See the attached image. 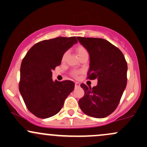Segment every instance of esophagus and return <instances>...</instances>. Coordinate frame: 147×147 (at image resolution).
Segmentation results:
<instances>
[{"label":"esophagus","instance_id":"esophagus-1","mask_svg":"<svg viewBox=\"0 0 147 147\" xmlns=\"http://www.w3.org/2000/svg\"><path fill=\"white\" fill-rule=\"evenodd\" d=\"M80 86V84L77 82H75V87H76V88H78V87Z\"/></svg>","mask_w":147,"mask_h":147}]
</instances>
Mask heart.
I'll return each mask as SVG.
<instances>
[{
	"label": "heart",
	"instance_id": "1",
	"mask_svg": "<svg viewBox=\"0 0 147 147\" xmlns=\"http://www.w3.org/2000/svg\"><path fill=\"white\" fill-rule=\"evenodd\" d=\"M76 51H77V54H78L79 57L80 58H82V57H83V56H88V51H87V49H86V48L84 47L83 46L77 47L76 48ZM67 51H65V52L63 54V56H62L63 62L65 61L66 58H67ZM80 72H81V71H80V70H72V72H71V75L74 77H77L79 75H80Z\"/></svg>",
	"mask_w": 147,
	"mask_h": 147
}]
</instances>
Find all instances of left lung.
<instances>
[{
  "label": "left lung",
  "instance_id": "obj_1",
  "mask_svg": "<svg viewBox=\"0 0 147 147\" xmlns=\"http://www.w3.org/2000/svg\"><path fill=\"white\" fill-rule=\"evenodd\" d=\"M90 56L87 79L98 80L91 88L82 84L84 96L79 100L82 112L94 118H105L117 109L127 84L126 61L121 50L102 38L77 37Z\"/></svg>",
  "mask_w": 147,
  "mask_h": 147
}]
</instances>
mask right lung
Here are the masks:
<instances>
[{"label":"right lung","instance_id":"add662e5","mask_svg":"<svg viewBox=\"0 0 147 147\" xmlns=\"http://www.w3.org/2000/svg\"><path fill=\"white\" fill-rule=\"evenodd\" d=\"M77 42L75 37H59L36 43L22 60L19 88L27 108L35 117L47 119L61 110L74 90L70 80H52L51 71L60 65L62 56Z\"/></svg>","mask_w":147,"mask_h":147}]
</instances>
